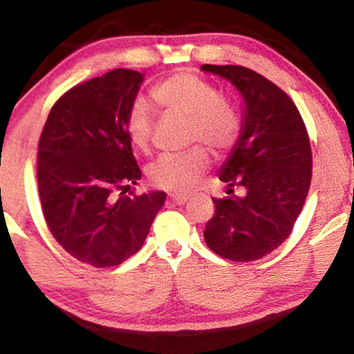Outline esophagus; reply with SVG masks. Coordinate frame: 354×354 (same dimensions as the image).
<instances>
[{"mask_svg": "<svg viewBox=\"0 0 354 354\" xmlns=\"http://www.w3.org/2000/svg\"><path fill=\"white\" fill-rule=\"evenodd\" d=\"M187 199H189V197L187 196H173V197H169V202H173V204H176V205H183V204H186L187 202Z\"/></svg>", "mask_w": 354, "mask_h": 354, "instance_id": "1", "label": "esophagus"}]
</instances>
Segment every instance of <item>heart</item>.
<instances>
[{"mask_svg":"<svg viewBox=\"0 0 354 354\" xmlns=\"http://www.w3.org/2000/svg\"><path fill=\"white\" fill-rule=\"evenodd\" d=\"M152 98L163 113L185 118L187 142L207 145L223 153L234 144L239 131L236 111L205 79L191 73H178L152 88ZM153 113L144 102H136L128 113V134L136 147H149L153 131ZM204 149L194 147L181 155L165 153L149 167L153 186L171 192H187L209 168Z\"/></svg>","mask_w":354,"mask_h":354,"instance_id":"obj_1","label":"heart"}]
</instances>
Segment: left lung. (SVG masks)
<instances>
[{
    "mask_svg": "<svg viewBox=\"0 0 354 354\" xmlns=\"http://www.w3.org/2000/svg\"><path fill=\"white\" fill-rule=\"evenodd\" d=\"M201 69L228 81L243 98L239 138L218 171L228 196L212 197L205 243L230 261H257L290 236L303 210L313 176L308 131L291 98L256 71Z\"/></svg>",
    "mask_w": 354,
    "mask_h": 354,
    "instance_id": "obj_1",
    "label": "left lung"
}]
</instances>
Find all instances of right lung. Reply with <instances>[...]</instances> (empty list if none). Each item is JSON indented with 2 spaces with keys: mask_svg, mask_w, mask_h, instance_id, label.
Wrapping results in <instances>:
<instances>
[{
  "mask_svg": "<svg viewBox=\"0 0 354 354\" xmlns=\"http://www.w3.org/2000/svg\"><path fill=\"white\" fill-rule=\"evenodd\" d=\"M142 82L138 71L113 69L73 87L40 136L37 181L46 225L66 252L92 267L134 256L167 199L162 191L126 194L140 180L128 113Z\"/></svg>",
  "mask_w": 354,
  "mask_h": 354,
  "instance_id": "add662e5",
  "label": "right lung"
}]
</instances>
